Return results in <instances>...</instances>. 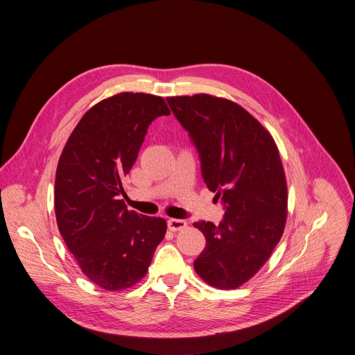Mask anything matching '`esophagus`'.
I'll return each instance as SVG.
<instances>
[{
	"label": "esophagus",
	"mask_w": 355,
	"mask_h": 355,
	"mask_svg": "<svg viewBox=\"0 0 355 355\" xmlns=\"http://www.w3.org/2000/svg\"><path fill=\"white\" fill-rule=\"evenodd\" d=\"M186 226H187V222H186V220H182V219H169V220H168V227H169L172 232L183 230V229H186Z\"/></svg>",
	"instance_id": "1"
}]
</instances>
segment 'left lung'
<instances>
[{"label":"left lung","mask_w":355,"mask_h":355,"mask_svg":"<svg viewBox=\"0 0 355 355\" xmlns=\"http://www.w3.org/2000/svg\"><path fill=\"white\" fill-rule=\"evenodd\" d=\"M168 102L199 152L207 189L226 209L217 226L193 223L206 237L195 270L211 287L237 288L263 267L284 232L288 196L277 145L229 99L196 94Z\"/></svg>","instance_id":"1"}]
</instances>
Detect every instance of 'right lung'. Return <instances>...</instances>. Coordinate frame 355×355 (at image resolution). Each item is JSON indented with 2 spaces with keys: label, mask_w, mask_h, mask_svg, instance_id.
Listing matches in <instances>:
<instances>
[{
  "label": "right lung",
  "mask_w": 355,
  "mask_h": 355,
  "mask_svg": "<svg viewBox=\"0 0 355 355\" xmlns=\"http://www.w3.org/2000/svg\"><path fill=\"white\" fill-rule=\"evenodd\" d=\"M171 115L165 99L121 92L83 116L61 153L55 176L60 233L84 275L118 291L145 277L166 220L128 210L122 178L138 157L149 125Z\"/></svg>",
  "instance_id": "right-lung-1"
}]
</instances>
